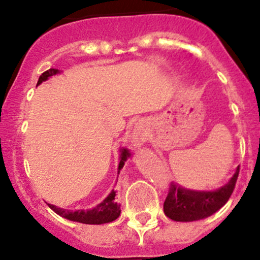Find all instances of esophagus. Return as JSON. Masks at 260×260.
I'll list each match as a JSON object with an SVG mask.
<instances>
[{"label": "esophagus", "instance_id": "34e87169", "mask_svg": "<svg viewBox=\"0 0 260 260\" xmlns=\"http://www.w3.org/2000/svg\"><path fill=\"white\" fill-rule=\"evenodd\" d=\"M147 141V135H145V131L142 125H136L135 129L131 133V142L135 147H141L144 142Z\"/></svg>", "mask_w": 260, "mask_h": 260}]
</instances>
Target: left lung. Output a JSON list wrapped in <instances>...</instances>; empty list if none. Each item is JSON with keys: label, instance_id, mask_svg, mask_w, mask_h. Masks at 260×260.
I'll return each instance as SVG.
<instances>
[{"label": "left lung", "instance_id": "1", "mask_svg": "<svg viewBox=\"0 0 260 260\" xmlns=\"http://www.w3.org/2000/svg\"><path fill=\"white\" fill-rule=\"evenodd\" d=\"M239 167L227 184L212 191L190 190L172 182L164 202V213L176 222H192L210 217L224 206L235 190Z\"/></svg>", "mask_w": 260, "mask_h": 260}]
</instances>
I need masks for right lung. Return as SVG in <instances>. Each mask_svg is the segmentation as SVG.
Returning <instances> with one entry per match:
<instances>
[{"label":"right lung","instance_id":"1","mask_svg":"<svg viewBox=\"0 0 260 260\" xmlns=\"http://www.w3.org/2000/svg\"><path fill=\"white\" fill-rule=\"evenodd\" d=\"M58 74H60V71L58 69L47 70L45 73H43L42 75L39 76L38 82H37V86L41 85L43 81H47L50 76L58 75ZM129 156H131L129 150H128L127 148H122L121 155H119L118 174H119V170L123 168L124 161L127 160ZM115 198H116V191L112 190L110 193H108V196L104 200V201L100 202L98 206H95L91 210L71 211V210L61 209V207H58L55 206V205H51V204H48V206H49L54 212L58 213L59 216H61V217L67 219H70V221L80 222V223H85V224H104V223H108V222L115 221V219L119 216V213H121V209H119L121 205L117 204L115 201Z\"/></svg>","mask_w":260,"mask_h":260}]
</instances>
